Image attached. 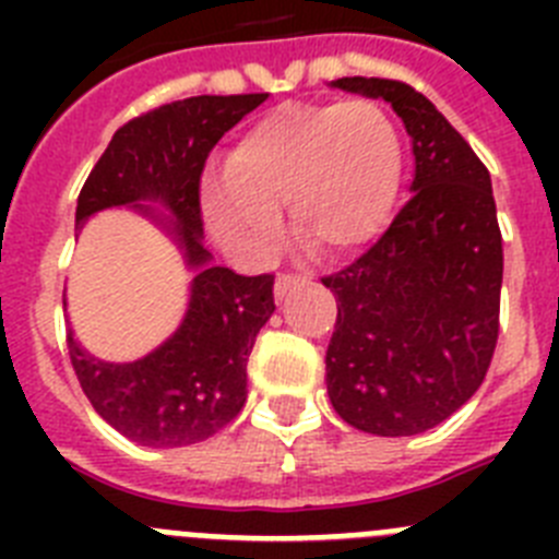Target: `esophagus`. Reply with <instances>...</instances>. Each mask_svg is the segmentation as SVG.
Listing matches in <instances>:
<instances>
[{
  "mask_svg": "<svg viewBox=\"0 0 559 559\" xmlns=\"http://www.w3.org/2000/svg\"><path fill=\"white\" fill-rule=\"evenodd\" d=\"M305 280H308V276H305V274H294V271H283V274L276 276V283H274L276 299H283V296L288 294L290 288H299V285H305Z\"/></svg>",
  "mask_w": 559,
  "mask_h": 559,
  "instance_id": "34e87169",
  "label": "esophagus"
}]
</instances>
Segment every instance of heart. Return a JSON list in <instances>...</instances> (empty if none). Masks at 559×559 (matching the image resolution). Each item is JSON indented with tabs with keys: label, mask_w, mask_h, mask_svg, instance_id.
I'll return each mask as SVG.
<instances>
[{
	"label": "heart",
	"mask_w": 559,
	"mask_h": 559,
	"mask_svg": "<svg viewBox=\"0 0 559 559\" xmlns=\"http://www.w3.org/2000/svg\"><path fill=\"white\" fill-rule=\"evenodd\" d=\"M400 170L397 126L374 100L290 103L240 136L224 176L206 187V218L226 246L260 254L280 235V204H288L296 235L347 254L383 226Z\"/></svg>",
	"instance_id": "heart-1"
}]
</instances>
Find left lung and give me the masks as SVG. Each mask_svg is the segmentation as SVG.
I'll return each mask as SVG.
<instances>
[{"label":"left lung","instance_id":"left-lung-1","mask_svg":"<svg viewBox=\"0 0 559 559\" xmlns=\"http://www.w3.org/2000/svg\"><path fill=\"white\" fill-rule=\"evenodd\" d=\"M333 86L383 97L412 136V199L358 260L322 276L338 302L328 394L378 437L439 426L484 383L498 344L503 246L490 170L426 95L389 78Z\"/></svg>","mask_w":559,"mask_h":559}]
</instances>
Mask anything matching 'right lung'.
Listing matches in <instances>:
<instances>
[{
    "label": "right lung",
    "mask_w": 559,
    "mask_h": 559,
    "mask_svg": "<svg viewBox=\"0 0 559 559\" xmlns=\"http://www.w3.org/2000/svg\"><path fill=\"white\" fill-rule=\"evenodd\" d=\"M260 95H201L165 103L117 128L78 195V229L106 206L159 199L176 215L192 280L185 322L156 353L133 364H103L67 335L69 360L95 412L122 437L147 448L204 442L246 403V364L274 313V274L243 276L206 265L201 243V173L212 147L265 100ZM140 206V204H136ZM142 210V206H140Z\"/></svg>",
    "instance_id": "1"
}]
</instances>
